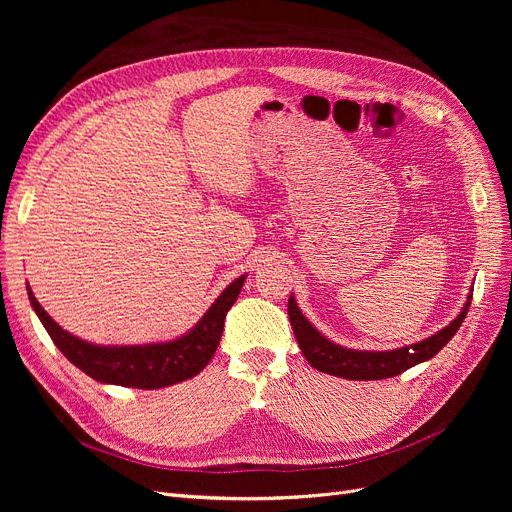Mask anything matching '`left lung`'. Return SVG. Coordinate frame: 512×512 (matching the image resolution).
Masks as SVG:
<instances>
[{"label": "left lung", "instance_id": "1", "mask_svg": "<svg viewBox=\"0 0 512 512\" xmlns=\"http://www.w3.org/2000/svg\"><path fill=\"white\" fill-rule=\"evenodd\" d=\"M471 294L473 292H469L463 311L446 328L421 342L396 348V351H353V348L334 344L311 326V321L301 313L292 294L288 299V317L305 359L317 371L344 380H386L415 367L417 363L436 357L442 351L450 338L459 332L471 305Z\"/></svg>", "mask_w": 512, "mask_h": 512}]
</instances>
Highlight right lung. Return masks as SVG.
Listing matches in <instances>:
<instances>
[{
	"mask_svg": "<svg viewBox=\"0 0 512 512\" xmlns=\"http://www.w3.org/2000/svg\"><path fill=\"white\" fill-rule=\"evenodd\" d=\"M245 276L236 278L218 297L199 324L172 342L134 344V346H99L80 340L62 330L47 311L39 305L31 288L29 301L39 315L43 328L51 336L64 357L74 363L89 378L101 384H116L126 388L157 390L184 380L195 378L211 361L224 332V319L228 309L238 299Z\"/></svg>",
	"mask_w": 512,
	"mask_h": 512,
	"instance_id": "obj_1",
	"label": "right lung"
}]
</instances>
